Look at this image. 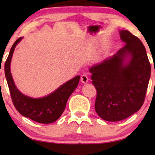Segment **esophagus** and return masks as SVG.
<instances>
[{"mask_svg":"<svg viewBox=\"0 0 155 155\" xmlns=\"http://www.w3.org/2000/svg\"><path fill=\"white\" fill-rule=\"evenodd\" d=\"M80 80H81L82 83L86 84V83H87L89 81V78L87 75H82L81 76V78H80Z\"/></svg>","mask_w":155,"mask_h":155,"instance_id":"esophagus-1","label":"esophagus"}]
</instances>
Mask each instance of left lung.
Instances as JSON below:
<instances>
[{
  "mask_svg": "<svg viewBox=\"0 0 155 155\" xmlns=\"http://www.w3.org/2000/svg\"><path fill=\"white\" fill-rule=\"evenodd\" d=\"M124 47L91 66L97 90L95 111L107 121H119L140 109L151 74L143 44L128 30L119 31Z\"/></svg>",
  "mask_w": 155,
  "mask_h": 155,
  "instance_id": "1",
  "label": "left lung"
}]
</instances>
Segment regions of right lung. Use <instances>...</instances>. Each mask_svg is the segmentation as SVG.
Returning <instances> with one entry per match:
<instances>
[{
    "label": "right lung",
    "instance_id": "obj_1",
    "mask_svg": "<svg viewBox=\"0 0 155 155\" xmlns=\"http://www.w3.org/2000/svg\"><path fill=\"white\" fill-rule=\"evenodd\" d=\"M23 37L15 41L10 48L5 63V75L13 104L19 113L40 124H51L60 118L66 106L68 99L77 88L80 75L75 76L51 94L39 98L27 96L17 87L10 71V63L15 48Z\"/></svg>",
    "mask_w": 155,
    "mask_h": 155
}]
</instances>
